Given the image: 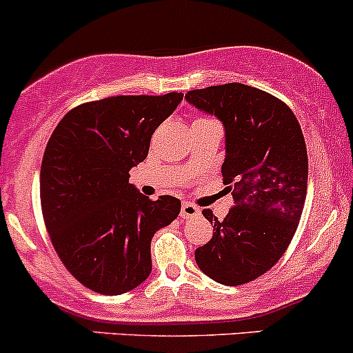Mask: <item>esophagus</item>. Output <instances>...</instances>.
Segmentation results:
<instances>
[{
  "label": "esophagus",
  "mask_w": 353,
  "mask_h": 353,
  "mask_svg": "<svg viewBox=\"0 0 353 353\" xmlns=\"http://www.w3.org/2000/svg\"><path fill=\"white\" fill-rule=\"evenodd\" d=\"M201 214H202L201 207H197L195 203L183 202V205H181V210H180L181 219H194V217H199Z\"/></svg>",
  "instance_id": "obj_1"
}]
</instances>
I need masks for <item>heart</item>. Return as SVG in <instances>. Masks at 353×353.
I'll use <instances>...</instances> for the list:
<instances>
[{"label": "heart", "instance_id": "heart-1", "mask_svg": "<svg viewBox=\"0 0 353 353\" xmlns=\"http://www.w3.org/2000/svg\"><path fill=\"white\" fill-rule=\"evenodd\" d=\"M201 121H212V119H197V121H195V122H201Z\"/></svg>", "mask_w": 353, "mask_h": 353}]
</instances>
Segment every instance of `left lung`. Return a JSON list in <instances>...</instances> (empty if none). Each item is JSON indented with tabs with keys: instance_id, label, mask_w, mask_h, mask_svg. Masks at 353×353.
<instances>
[{
	"instance_id": "1",
	"label": "left lung",
	"mask_w": 353,
	"mask_h": 353,
	"mask_svg": "<svg viewBox=\"0 0 353 353\" xmlns=\"http://www.w3.org/2000/svg\"><path fill=\"white\" fill-rule=\"evenodd\" d=\"M185 98L224 123L221 172L234 202L223 221L202 210L214 232L195 261L219 284H248L281 260L299 226L307 192L303 130L284 101L243 83L190 90Z\"/></svg>"
}]
</instances>
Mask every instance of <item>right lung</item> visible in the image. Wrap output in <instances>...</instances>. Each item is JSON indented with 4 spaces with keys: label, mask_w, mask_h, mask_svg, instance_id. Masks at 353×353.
<instances>
[{
    "label": "right lung",
    "mask_w": 353,
    "mask_h": 353,
    "mask_svg": "<svg viewBox=\"0 0 353 353\" xmlns=\"http://www.w3.org/2000/svg\"><path fill=\"white\" fill-rule=\"evenodd\" d=\"M183 95H121L86 101L57 123L43 151L41 205L57 256L88 289L119 296L151 274V239L180 214L129 183L151 136Z\"/></svg>",
    "instance_id": "right-lung-1"
}]
</instances>
